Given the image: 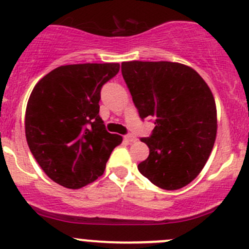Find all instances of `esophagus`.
Here are the masks:
<instances>
[{
    "label": "esophagus",
    "mask_w": 249,
    "mask_h": 249,
    "mask_svg": "<svg viewBox=\"0 0 249 249\" xmlns=\"http://www.w3.org/2000/svg\"><path fill=\"white\" fill-rule=\"evenodd\" d=\"M124 139L127 141V142H130V143H132V142H136L137 141V137L135 136V135H132V134H127V135H125L124 136Z\"/></svg>",
    "instance_id": "obj_1"
}]
</instances>
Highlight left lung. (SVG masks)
<instances>
[{"instance_id":"obj_1","label":"left lung","mask_w":249,"mask_h":249,"mask_svg":"<svg viewBox=\"0 0 249 249\" xmlns=\"http://www.w3.org/2000/svg\"><path fill=\"white\" fill-rule=\"evenodd\" d=\"M122 74L141 119H154L142 137L149 155L139 171L154 185L176 190L197 177L217 134L214 97L195 70L170 61H129Z\"/></svg>"}]
</instances>
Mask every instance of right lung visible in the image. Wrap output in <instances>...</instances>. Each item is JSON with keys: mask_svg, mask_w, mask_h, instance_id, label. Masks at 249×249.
I'll list each match as a JSON object with an SVG mask.
<instances>
[{"mask_svg": "<svg viewBox=\"0 0 249 249\" xmlns=\"http://www.w3.org/2000/svg\"><path fill=\"white\" fill-rule=\"evenodd\" d=\"M119 64H77L53 70L36 84L25 114L27 144L50 179L79 189L102 176L122 136L99 115L101 89Z\"/></svg>", "mask_w": 249, "mask_h": 249, "instance_id": "obj_1", "label": "right lung"}]
</instances>
